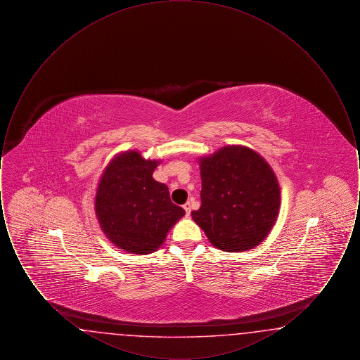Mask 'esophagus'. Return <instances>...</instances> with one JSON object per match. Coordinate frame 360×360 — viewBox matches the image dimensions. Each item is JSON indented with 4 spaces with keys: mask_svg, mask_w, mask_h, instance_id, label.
Masks as SVG:
<instances>
[{
    "mask_svg": "<svg viewBox=\"0 0 360 360\" xmlns=\"http://www.w3.org/2000/svg\"><path fill=\"white\" fill-rule=\"evenodd\" d=\"M184 209H185V212H186V216L190 214V212H191V207H190V202H186L185 205H184Z\"/></svg>",
    "mask_w": 360,
    "mask_h": 360,
    "instance_id": "1",
    "label": "esophagus"
}]
</instances>
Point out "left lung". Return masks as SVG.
I'll list each match as a JSON object with an SVG mask.
<instances>
[{"label":"left lung","instance_id":"obj_1","mask_svg":"<svg viewBox=\"0 0 360 360\" xmlns=\"http://www.w3.org/2000/svg\"><path fill=\"white\" fill-rule=\"evenodd\" d=\"M201 206L191 212L219 250L257 247L271 231L281 204L278 179L269 163L243 146L223 147L200 159Z\"/></svg>","mask_w":360,"mask_h":360}]
</instances>
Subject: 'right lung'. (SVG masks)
Instances as JSON below:
<instances>
[{
  "label": "right lung",
  "instance_id": "1",
  "mask_svg": "<svg viewBox=\"0 0 360 360\" xmlns=\"http://www.w3.org/2000/svg\"><path fill=\"white\" fill-rule=\"evenodd\" d=\"M158 160L137 151L117 155L100 179L94 209L106 238L132 254H151L185 210L172 204L169 188L153 178Z\"/></svg>",
  "mask_w": 360,
  "mask_h": 360
}]
</instances>
